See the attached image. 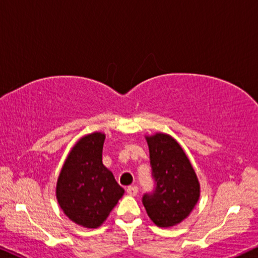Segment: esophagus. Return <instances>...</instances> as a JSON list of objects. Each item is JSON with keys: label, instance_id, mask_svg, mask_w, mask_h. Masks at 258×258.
Returning a JSON list of instances; mask_svg holds the SVG:
<instances>
[{"label": "esophagus", "instance_id": "34e87169", "mask_svg": "<svg viewBox=\"0 0 258 258\" xmlns=\"http://www.w3.org/2000/svg\"><path fill=\"white\" fill-rule=\"evenodd\" d=\"M127 194L131 195V197H136L137 194H138V187H136V185H132V187H128L126 189Z\"/></svg>", "mask_w": 258, "mask_h": 258}]
</instances>
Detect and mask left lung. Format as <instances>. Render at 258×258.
Wrapping results in <instances>:
<instances>
[{
	"label": "left lung",
	"instance_id": "obj_1",
	"mask_svg": "<svg viewBox=\"0 0 258 258\" xmlns=\"http://www.w3.org/2000/svg\"><path fill=\"white\" fill-rule=\"evenodd\" d=\"M156 188L143 197L146 213L159 227H171L187 218L200 198V183L183 149L171 136L146 137Z\"/></svg>",
	"mask_w": 258,
	"mask_h": 258
}]
</instances>
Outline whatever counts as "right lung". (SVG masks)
<instances>
[{
    "label": "right lung",
    "instance_id": "right-lung-1",
    "mask_svg": "<svg viewBox=\"0 0 258 258\" xmlns=\"http://www.w3.org/2000/svg\"><path fill=\"white\" fill-rule=\"evenodd\" d=\"M105 138L94 132L78 140L57 181L56 197L65 216L87 229L101 226L125 193L102 163Z\"/></svg>",
    "mask_w": 258,
    "mask_h": 258
}]
</instances>
